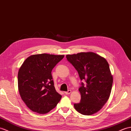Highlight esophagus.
Instances as JSON below:
<instances>
[{
  "label": "esophagus",
  "mask_w": 131,
  "mask_h": 131,
  "mask_svg": "<svg viewBox=\"0 0 131 131\" xmlns=\"http://www.w3.org/2000/svg\"><path fill=\"white\" fill-rule=\"evenodd\" d=\"M71 92V90H68L67 91H66V92H64L65 94H66V95H68V94H70Z\"/></svg>",
  "instance_id": "34e87169"
}]
</instances>
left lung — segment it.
Returning a JSON list of instances; mask_svg holds the SVG:
<instances>
[{
	"instance_id": "obj_1",
	"label": "left lung",
	"mask_w": 131,
	"mask_h": 131,
	"mask_svg": "<svg viewBox=\"0 0 131 131\" xmlns=\"http://www.w3.org/2000/svg\"><path fill=\"white\" fill-rule=\"evenodd\" d=\"M67 59L78 72L81 82L80 102L74 104L81 114L90 115L102 108L109 99L113 77L105 58L92 52L67 55Z\"/></svg>"
}]
</instances>
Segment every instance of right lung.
I'll return each mask as SVG.
<instances>
[{"label":"right lung","mask_w":131,"mask_h":131,"mask_svg":"<svg viewBox=\"0 0 131 131\" xmlns=\"http://www.w3.org/2000/svg\"><path fill=\"white\" fill-rule=\"evenodd\" d=\"M63 55L41 54L28 57L18 73L19 94L32 111L45 114L54 109L62 96L56 91L52 69L64 58Z\"/></svg>","instance_id":"obj_1"}]
</instances>
